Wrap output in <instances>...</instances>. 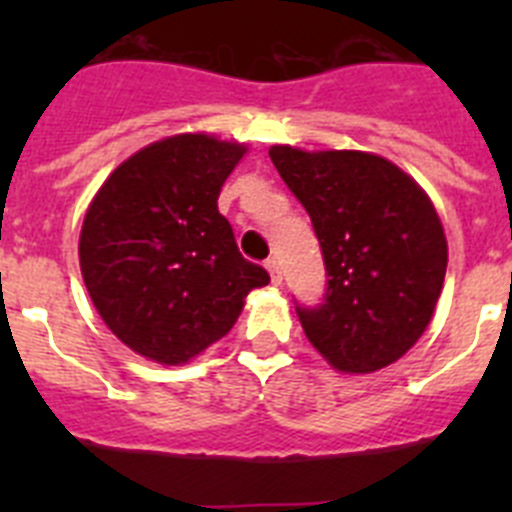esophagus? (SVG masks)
<instances>
[{
    "label": "esophagus",
    "mask_w": 512,
    "mask_h": 512,
    "mask_svg": "<svg viewBox=\"0 0 512 512\" xmlns=\"http://www.w3.org/2000/svg\"><path fill=\"white\" fill-rule=\"evenodd\" d=\"M266 269L271 274V284H282V269H279V261L277 259H266Z\"/></svg>",
    "instance_id": "34e87169"
}]
</instances>
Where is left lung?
<instances>
[{"instance_id":"left-lung-1","label":"left lung","mask_w":512,"mask_h":512,"mask_svg":"<svg viewBox=\"0 0 512 512\" xmlns=\"http://www.w3.org/2000/svg\"><path fill=\"white\" fill-rule=\"evenodd\" d=\"M269 156L310 215L328 271L323 302L297 305L307 341L338 372L390 366L441 295L449 246L436 207L377 153L271 146Z\"/></svg>"}]
</instances>
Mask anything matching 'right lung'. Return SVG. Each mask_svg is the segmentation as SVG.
<instances>
[{
  "instance_id": "add662e5",
  "label": "right lung",
  "mask_w": 512,
  "mask_h": 512,
  "mask_svg": "<svg viewBox=\"0 0 512 512\" xmlns=\"http://www.w3.org/2000/svg\"><path fill=\"white\" fill-rule=\"evenodd\" d=\"M243 153L212 135H171L130 156L94 194L81 225V277L135 354L184 364L233 328L251 289L269 284L217 210Z\"/></svg>"
}]
</instances>
